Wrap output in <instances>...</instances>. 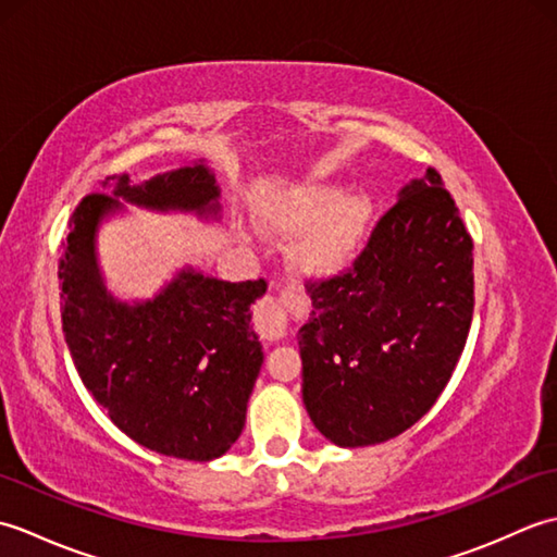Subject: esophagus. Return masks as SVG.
Here are the masks:
<instances>
[{
    "label": "esophagus",
    "instance_id": "34e87169",
    "mask_svg": "<svg viewBox=\"0 0 557 557\" xmlns=\"http://www.w3.org/2000/svg\"><path fill=\"white\" fill-rule=\"evenodd\" d=\"M287 311L285 306H282V299L277 297H270L258 306L256 311V333L260 335V339L265 342H277L282 337H287Z\"/></svg>",
    "mask_w": 557,
    "mask_h": 557
}]
</instances>
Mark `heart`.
Segmentation results:
<instances>
[{"label": "heart", "instance_id": "b5f03b06", "mask_svg": "<svg viewBox=\"0 0 557 557\" xmlns=\"http://www.w3.org/2000/svg\"><path fill=\"white\" fill-rule=\"evenodd\" d=\"M258 224L277 239L294 235L289 268L306 282H323L359 258L373 224V200L363 191L347 194L339 184L306 182L268 200L258 210Z\"/></svg>", "mask_w": 557, "mask_h": 557}]
</instances>
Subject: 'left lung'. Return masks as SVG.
Returning a JSON list of instances; mask_svg holds the SVG:
<instances>
[{
	"label": "left lung",
	"mask_w": 557,
	"mask_h": 557,
	"mask_svg": "<svg viewBox=\"0 0 557 557\" xmlns=\"http://www.w3.org/2000/svg\"><path fill=\"white\" fill-rule=\"evenodd\" d=\"M433 168L397 194L345 275L311 285L299 327L304 405L337 447L385 443L411 429L467 345L474 256Z\"/></svg>",
	"instance_id": "8db88e82"
}]
</instances>
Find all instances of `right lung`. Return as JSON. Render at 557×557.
Masks as SVG:
<instances>
[{"label": "right lung", "instance_id": "right-lung-1", "mask_svg": "<svg viewBox=\"0 0 557 557\" xmlns=\"http://www.w3.org/2000/svg\"><path fill=\"white\" fill-rule=\"evenodd\" d=\"M110 182V196L81 200L59 258L71 359L88 393L132 441L176 459H218L242 435L263 366L251 304L268 285L227 282L186 265L156 297L116 299L98 260L102 222L124 212V203L218 222L222 203L206 160L146 182L108 176L102 188Z\"/></svg>", "mask_w": 557, "mask_h": 557}]
</instances>
